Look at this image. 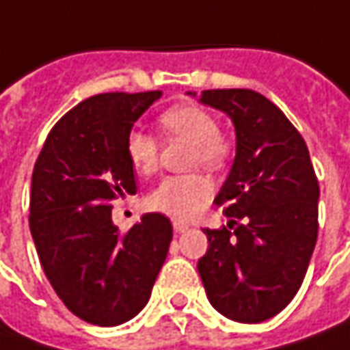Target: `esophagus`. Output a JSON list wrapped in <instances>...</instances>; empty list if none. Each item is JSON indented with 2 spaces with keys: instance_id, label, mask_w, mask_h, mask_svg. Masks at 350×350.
Returning <instances> with one entry per match:
<instances>
[{
  "instance_id": "34e87169",
  "label": "esophagus",
  "mask_w": 350,
  "mask_h": 350,
  "mask_svg": "<svg viewBox=\"0 0 350 350\" xmlns=\"http://www.w3.org/2000/svg\"><path fill=\"white\" fill-rule=\"evenodd\" d=\"M172 225H174L176 233H186V231L190 229V225H188V223H184V221H174Z\"/></svg>"
}]
</instances>
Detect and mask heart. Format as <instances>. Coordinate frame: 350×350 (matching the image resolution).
Returning a JSON list of instances; mask_svg holds the SVG:
<instances>
[{
    "label": "heart",
    "instance_id": "obj_1",
    "mask_svg": "<svg viewBox=\"0 0 350 350\" xmlns=\"http://www.w3.org/2000/svg\"><path fill=\"white\" fill-rule=\"evenodd\" d=\"M160 129L168 137H176L193 145L191 164L217 168L231 154L229 141L219 133L217 117L198 105H176L159 117ZM125 152L131 166L148 174L159 164V141L141 129H131L125 137ZM211 196V184L202 174L166 176L148 193L150 209L162 211L176 219L191 217Z\"/></svg>",
    "mask_w": 350,
    "mask_h": 350
}]
</instances>
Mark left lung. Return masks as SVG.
I'll use <instances>...</instances> for the list:
<instances>
[{
  "mask_svg": "<svg viewBox=\"0 0 350 350\" xmlns=\"http://www.w3.org/2000/svg\"><path fill=\"white\" fill-rule=\"evenodd\" d=\"M200 101L231 117L237 154L215 198L231 221L204 229L209 247L198 270L217 312L260 323L292 301L308 272L319 227L317 176L301 135L258 92L205 90Z\"/></svg>",
  "mask_w": 350,
  "mask_h": 350,
  "instance_id": "obj_1",
  "label": "left lung"
}]
</instances>
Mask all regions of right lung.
I'll use <instances>...</instances> for the list:
<instances>
[{
    "label": "right lung",
    "mask_w": 350,
    "mask_h": 350,
    "mask_svg": "<svg viewBox=\"0 0 350 350\" xmlns=\"http://www.w3.org/2000/svg\"><path fill=\"white\" fill-rule=\"evenodd\" d=\"M162 96L98 94L49 133L31 180L29 227L54 292L74 315L113 327L146 306L172 241V223L145 213L127 233L111 221V202L137 193L125 137Z\"/></svg>",
    "instance_id": "1"
}]
</instances>
